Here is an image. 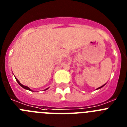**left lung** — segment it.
Here are the masks:
<instances>
[{"label": "left lung", "instance_id": "1", "mask_svg": "<svg viewBox=\"0 0 127 127\" xmlns=\"http://www.w3.org/2000/svg\"><path fill=\"white\" fill-rule=\"evenodd\" d=\"M103 85V86H100V87H99V88H97V89H100V88H102V87H103V86H104V85Z\"/></svg>", "mask_w": 127, "mask_h": 127}]
</instances>
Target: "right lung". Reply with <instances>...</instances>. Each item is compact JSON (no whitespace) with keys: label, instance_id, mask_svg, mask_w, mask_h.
Listing matches in <instances>:
<instances>
[{"label":"right lung","instance_id":"add662e5","mask_svg":"<svg viewBox=\"0 0 127 127\" xmlns=\"http://www.w3.org/2000/svg\"><path fill=\"white\" fill-rule=\"evenodd\" d=\"M15 79H16V81H17V82H18V84H19V85H20V86H22V88H25V89H26V90H30V91H32V90L30 89V88H29V87H28V86H24V85H22V83H20V81H18V79H17V78H16V77H15ZM48 88H46V90H48ZM32 92H33V91H32Z\"/></svg>","mask_w":127,"mask_h":127}]
</instances>
